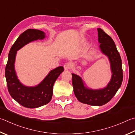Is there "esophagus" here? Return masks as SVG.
<instances>
[{"mask_svg":"<svg viewBox=\"0 0 135 135\" xmlns=\"http://www.w3.org/2000/svg\"><path fill=\"white\" fill-rule=\"evenodd\" d=\"M64 70H70V68L72 67L71 64V63H66L64 65Z\"/></svg>","mask_w":135,"mask_h":135,"instance_id":"34e87169","label":"esophagus"}]
</instances>
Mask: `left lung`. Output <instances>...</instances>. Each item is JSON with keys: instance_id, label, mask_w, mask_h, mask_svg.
I'll list each match as a JSON object with an SVG mask.
<instances>
[{"instance_id": "8db88e82", "label": "left lung", "mask_w": 135, "mask_h": 135, "mask_svg": "<svg viewBox=\"0 0 135 135\" xmlns=\"http://www.w3.org/2000/svg\"><path fill=\"white\" fill-rule=\"evenodd\" d=\"M99 50L108 58L112 77L106 87L99 89L88 87L84 80L77 74H72L74 93L78 100L91 106H103L108 103L120 87L123 81L122 60L113 40L103 31L97 28Z\"/></svg>"}]
</instances>
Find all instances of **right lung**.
<instances>
[{"label":"right lung","instance_id":"1","mask_svg":"<svg viewBox=\"0 0 135 135\" xmlns=\"http://www.w3.org/2000/svg\"><path fill=\"white\" fill-rule=\"evenodd\" d=\"M45 37L44 32L29 29L19 35L9 53L5 68L8 91L15 100L26 108H37L48 104L52 99L54 83L64 71L62 66L51 70L42 81L35 86H26L18 79L15 67L17 51L29 42L42 40Z\"/></svg>","mask_w":135,"mask_h":135}]
</instances>
